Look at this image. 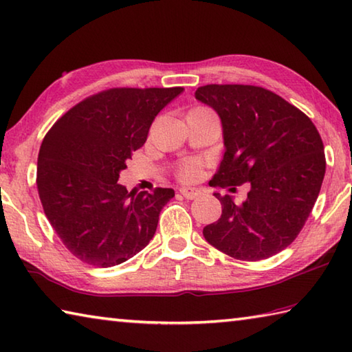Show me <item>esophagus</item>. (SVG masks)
<instances>
[{"label":"esophagus","instance_id":"esophagus-1","mask_svg":"<svg viewBox=\"0 0 352 352\" xmlns=\"http://www.w3.org/2000/svg\"><path fill=\"white\" fill-rule=\"evenodd\" d=\"M180 194L186 198V200H192V198H197L198 195H200V190L195 188H182Z\"/></svg>","mask_w":352,"mask_h":352}]
</instances>
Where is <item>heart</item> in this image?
Listing matches in <instances>:
<instances>
[{
    "mask_svg": "<svg viewBox=\"0 0 352 352\" xmlns=\"http://www.w3.org/2000/svg\"><path fill=\"white\" fill-rule=\"evenodd\" d=\"M178 177L182 182H192L198 177V166L194 163L184 164L183 168L178 170Z\"/></svg>",
    "mask_w": 352,
    "mask_h": 352,
    "instance_id": "1",
    "label": "heart"
}]
</instances>
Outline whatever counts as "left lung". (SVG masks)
<instances>
[{
    "instance_id": "left-lung-1",
    "label": "left lung",
    "mask_w": 352,
    "mask_h": 352,
    "mask_svg": "<svg viewBox=\"0 0 352 352\" xmlns=\"http://www.w3.org/2000/svg\"><path fill=\"white\" fill-rule=\"evenodd\" d=\"M195 98L221 120L225 155L214 184L249 183L241 204L214 194L221 217L203 228L204 239L237 260L272 257L296 240L320 192L327 169L320 133L302 111L263 87L208 85Z\"/></svg>"
}]
</instances>
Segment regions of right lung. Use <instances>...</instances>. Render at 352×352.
<instances>
[{
  "instance_id": "add662e5",
  "label": "right lung",
  "mask_w": 352,
  "mask_h": 352,
  "mask_svg": "<svg viewBox=\"0 0 352 352\" xmlns=\"http://www.w3.org/2000/svg\"><path fill=\"white\" fill-rule=\"evenodd\" d=\"M183 87H117L74 106L44 137L36 186L44 214L76 258L111 267L149 245L174 189L127 192L120 172L157 113Z\"/></svg>"
}]
</instances>
